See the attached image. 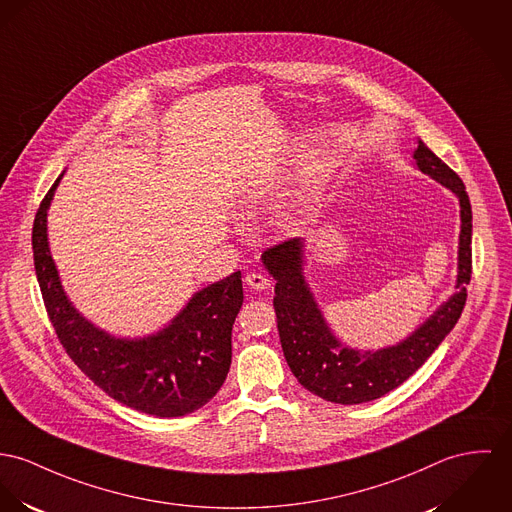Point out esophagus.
I'll use <instances>...</instances> for the list:
<instances>
[{
	"instance_id": "obj_1",
	"label": "esophagus",
	"mask_w": 512,
	"mask_h": 512,
	"mask_svg": "<svg viewBox=\"0 0 512 512\" xmlns=\"http://www.w3.org/2000/svg\"><path fill=\"white\" fill-rule=\"evenodd\" d=\"M245 284L249 288H253V290H265V288H269L271 280L263 275V273H249V275L245 276Z\"/></svg>"
}]
</instances>
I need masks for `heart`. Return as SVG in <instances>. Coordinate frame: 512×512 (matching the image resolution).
Returning a JSON list of instances; mask_svg holds the SVG:
<instances>
[{"label":"heart","mask_w":512,"mask_h":512,"mask_svg":"<svg viewBox=\"0 0 512 512\" xmlns=\"http://www.w3.org/2000/svg\"><path fill=\"white\" fill-rule=\"evenodd\" d=\"M308 216H310L308 204H302V208H298L296 212H292V214H284L282 224H284L286 228H296V226H300L302 222H306V220H308Z\"/></svg>","instance_id":"b5f03b06"}]
</instances>
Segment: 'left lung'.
<instances>
[{
	"label": "left lung",
	"instance_id": "obj_1",
	"mask_svg": "<svg viewBox=\"0 0 512 512\" xmlns=\"http://www.w3.org/2000/svg\"><path fill=\"white\" fill-rule=\"evenodd\" d=\"M419 169L460 198V273L458 292L409 339L378 353L343 349L331 335L302 276V241L284 239L263 251V263L275 276V312L282 351L292 374L312 394L331 403L356 405L378 399L401 386L434 353L458 323L472 278V204L462 179L419 142Z\"/></svg>",
	"mask_w": 512,
	"mask_h": 512
}]
</instances>
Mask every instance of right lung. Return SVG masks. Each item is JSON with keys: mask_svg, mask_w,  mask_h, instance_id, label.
<instances>
[{"mask_svg": "<svg viewBox=\"0 0 512 512\" xmlns=\"http://www.w3.org/2000/svg\"><path fill=\"white\" fill-rule=\"evenodd\" d=\"M62 175L40 202L33 224V257L46 314L58 341L105 394L158 417L200 409L222 388L232 364V327L243 304L241 273L206 286L158 335L115 339L74 310L48 251L46 210Z\"/></svg>", "mask_w": 512, "mask_h": 512, "instance_id": "right-lung-1", "label": "right lung"}]
</instances>
